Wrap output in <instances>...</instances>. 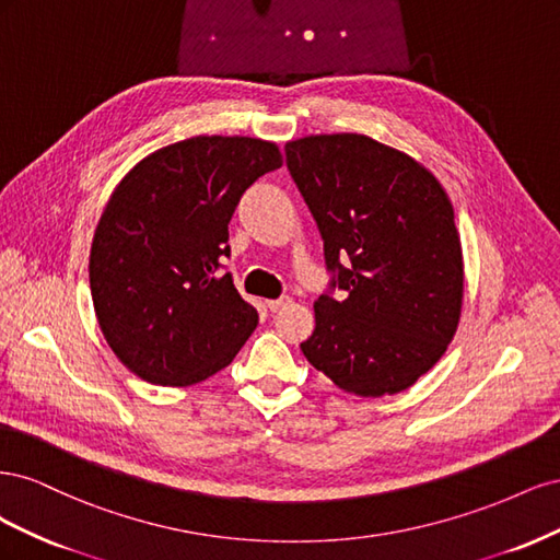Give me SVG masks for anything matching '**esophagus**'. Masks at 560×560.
Segmentation results:
<instances>
[{
	"label": "esophagus",
	"instance_id": "34e87169",
	"mask_svg": "<svg viewBox=\"0 0 560 560\" xmlns=\"http://www.w3.org/2000/svg\"><path fill=\"white\" fill-rule=\"evenodd\" d=\"M290 299H270V301H266V308L270 311V313H278V311H282L284 306H290Z\"/></svg>",
	"mask_w": 560,
	"mask_h": 560
}]
</instances>
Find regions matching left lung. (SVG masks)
I'll return each mask as SVG.
<instances>
[{
	"instance_id": "obj_1",
	"label": "left lung",
	"mask_w": 560,
	"mask_h": 560,
	"mask_svg": "<svg viewBox=\"0 0 560 560\" xmlns=\"http://www.w3.org/2000/svg\"><path fill=\"white\" fill-rule=\"evenodd\" d=\"M284 151L334 284L348 292L313 303L315 331L301 350L343 393L397 395L442 360L460 325L465 261L451 198L420 161L369 135H306Z\"/></svg>"
}]
</instances>
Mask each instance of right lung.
<instances>
[{"mask_svg": "<svg viewBox=\"0 0 560 560\" xmlns=\"http://www.w3.org/2000/svg\"><path fill=\"white\" fill-rule=\"evenodd\" d=\"M280 165L276 142L196 135L156 149L114 186L91 245V294L100 331L135 376L200 383L257 329V308L219 268L241 196Z\"/></svg>", "mask_w": 560, "mask_h": 560, "instance_id": "obj_1", "label": "right lung"}]
</instances>
